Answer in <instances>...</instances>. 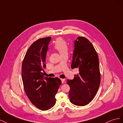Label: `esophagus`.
Wrapping results in <instances>:
<instances>
[{
    "label": "esophagus",
    "instance_id": "obj_1",
    "mask_svg": "<svg viewBox=\"0 0 123 123\" xmlns=\"http://www.w3.org/2000/svg\"><path fill=\"white\" fill-rule=\"evenodd\" d=\"M61 81L62 83H65V79H61Z\"/></svg>",
    "mask_w": 123,
    "mask_h": 123
}]
</instances>
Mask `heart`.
<instances>
[{
	"mask_svg": "<svg viewBox=\"0 0 123 123\" xmlns=\"http://www.w3.org/2000/svg\"><path fill=\"white\" fill-rule=\"evenodd\" d=\"M54 48L57 50L61 55H68L69 50L68 45L66 40L63 37H59L56 39L53 45Z\"/></svg>",
	"mask_w": 123,
	"mask_h": 123,
	"instance_id": "1",
	"label": "heart"
}]
</instances>
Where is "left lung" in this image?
I'll use <instances>...</instances> for the list:
<instances>
[{
    "label": "left lung",
    "instance_id": "obj_1",
    "mask_svg": "<svg viewBox=\"0 0 123 123\" xmlns=\"http://www.w3.org/2000/svg\"><path fill=\"white\" fill-rule=\"evenodd\" d=\"M71 68H77L79 73L73 80H68L70 86L71 102L78 106L89 104L95 96L100 83L99 59L92 43L83 37L74 42Z\"/></svg>",
    "mask_w": 123,
    "mask_h": 123
}]
</instances>
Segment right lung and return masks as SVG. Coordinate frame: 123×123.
<instances>
[{
    "label": "right lung",
    "instance_id": "obj_1",
    "mask_svg": "<svg viewBox=\"0 0 123 123\" xmlns=\"http://www.w3.org/2000/svg\"><path fill=\"white\" fill-rule=\"evenodd\" d=\"M51 37L38 39L28 49L22 63V77L27 97L41 110L50 109L55 104V96L61 81L59 78L44 77L46 52Z\"/></svg>",
    "mask_w": 123,
    "mask_h": 123
}]
</instances>
